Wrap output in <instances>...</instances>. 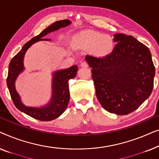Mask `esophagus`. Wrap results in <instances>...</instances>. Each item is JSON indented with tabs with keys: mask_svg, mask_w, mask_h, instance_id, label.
<instances>
[{
	"mask_svg": "<svg viewBox=\"0 0 159 159\" xmlns=\"http://www.w3.org/2000/svg\"><path fill=\"white\" fill-rule=\"evenodd\" d=\"M88 66V63L86 62H82L80 63V67H82V68H87Z\"/></svg>",
	"mask_w": 159,
	"mask_h": 159,
	"instance_id": "34e87169",
	"label": "esophagus"
}]
</instances>
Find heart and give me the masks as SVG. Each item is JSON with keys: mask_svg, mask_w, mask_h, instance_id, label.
I'll use <instances>...</instances> for the list:
<instances>
[{"mask_svg": "<svg viewBox=\"0 0 159 159\" xmlns=\"http://www.w3.org/2000/svg\"><path fill=\"white\" fill-rule=\"evenodd\" d=\"M73 44L77 48L90 49L91 54L98 57L110 55L115 44L111 36L91 30H84L75 34L73 38Z\"/></svg>", "mask_w": 159, "mask_h": 159, "instance_id": "1", "label": "heart"}]
</instances>
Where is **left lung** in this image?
<instances>
[{
    "instance_id": "obj_1",
    "label": "left lung",
    "mask_w": 159,
    "mask_h": 159,
    "mask_svg": "<svg viewBox=\"0 0 159 159\" xmlns=\"http://www.w3.org/2000/svg\"><path fill=\"white\" fill-rule=\"evenodd\" d=\"M117 42L104 57L86 55L92 68L97 97L110 113L125 115L137 109L153 90L155 67L149 49L133 36L114 34Z\"/></svg>"
}]
</instances>
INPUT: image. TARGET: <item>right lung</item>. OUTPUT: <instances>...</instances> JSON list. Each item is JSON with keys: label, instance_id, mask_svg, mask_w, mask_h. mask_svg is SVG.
<instances>
[{"label": "right lung", "instance_id": "right-lung-1", "mask_svg": "<svg viewBox=\"0 0 159 159\" xmlns=\"http://www.w3.org/2000/svg\"><path fill=\"white\" fill-rule=\"evenodd\" d=\"M70 24V20L65 19L51 24L39 35L26 42L21 50L12 58L8 66L7 86L13 104L19 110L40 121H51L60 117L66 111L70 100L68 80L75 77L78 66L75 65L68 68L57 70L52 73V95L50 100L41 107H29L22 102L21 97L16 89V80L25 70L24 59L28 49L37 42L50 41V39H43V37L51 32L66 27Z\"/></svg>", "mask_w": 159, "mask_h": 159}]
</instances>
